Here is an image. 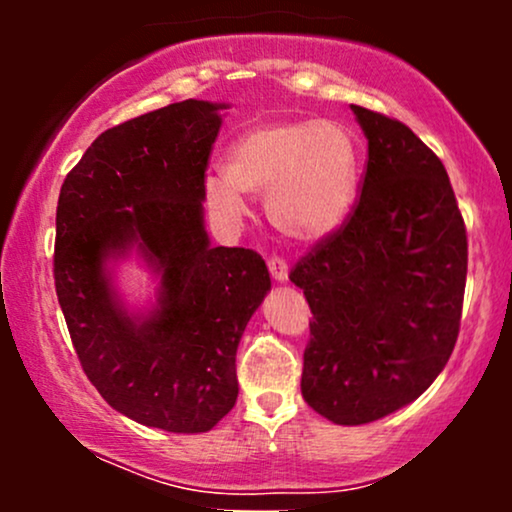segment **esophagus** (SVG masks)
Returning <instances> with one entry per match:
<instances>
[{
	"label": "esophagus",
	"instance_id": "1",
	"mask_svg": "<svg viewBox=\"0 0 512 512\" xmlns=\"http://www.w3.org/2000/svg\"><path fill=\"white\" fill-rule=\"evenodd\" d=\"M267 267H269V274L274 276V281L289 279V264H286V260H281V257H269Z\"/></svg>",
	"mask_w": 512,
	"mask_h": 512
}]
</instances>
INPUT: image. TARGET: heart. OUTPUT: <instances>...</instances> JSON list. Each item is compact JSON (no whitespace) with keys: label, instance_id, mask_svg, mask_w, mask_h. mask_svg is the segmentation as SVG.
Masks as SVG:
<instances>
[{"label":"heart","instance_id":"1","mask_svg":"<svg viewBox=\"0 0 512 512\" xmlns=\"http://www.w3.org/2000/svg\"><path fill=\"white\" fill-rule=\"evenodd\" d=\"M226 175H207L204 204L219 221L248 216L245 195H264L279 233L303 243L322 240L349 221L361 190V146L332 120L264 122L228 146Z\"/></svg>","mask_w":512,"mask_h":512}]
</instances>
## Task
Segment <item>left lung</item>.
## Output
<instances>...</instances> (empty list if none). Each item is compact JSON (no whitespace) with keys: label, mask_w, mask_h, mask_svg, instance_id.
Here are the masks:
<instances>
[{"label":"left lung","mask_w":512,"mask_h":512,"mask_svg":"<svg viewBox=\"0 0 512 512\" xmlns=\"http://www.w3.org/2000/svg\"><path fill=\"white\" fill-rule=\"evenodd\" d=\"M351 110L368 139L361 197L289 276L313 313L303 399L339 426L424 395L455 349L467 281V231L440 158L402 122Z\"/></svg>","instance_id":"8db88e82"}]
</instances>
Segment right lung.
Returning a JSON list of instances; mask_svg holds the SVG:
<instances>
[{"label": "right lung", "mask_w": 512, "mask_h": 512, "mask_svg": "<svg viewBox=\"0 0 512 512\" xmlns=\"http://www.w3.org/2000/svg\"><path fill=\"white\" fill-rule=\"evenodd\" d=\"M226 103L182 101L105 129L57 202L55 289L81 368L115 411L170 433H207L238 399L236 351L272 289L245 248H214L204 170ZM137 254L157 298L132 311L114 264Z\"/></svg>", "instance_id": "obj_1"}]
</instances>
